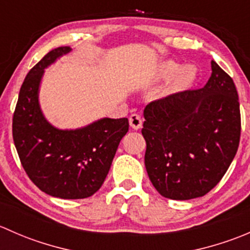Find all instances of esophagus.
Returning <instances> with one entry per match:
<instances>
[{
    "instance_id": "obj_1",
    "label": "esophagus",
    "mask_w": 250,
    "mask_h": 250,
    "mask_svg": "<svg viewBox=\"0 0 250 250\" xmlns=\"http://www.w3.org/2000/svg\"><path fill=\"white\" fill-rule=\"evenodd\" d=\"M129 125L133 129H140L141 125H143V117L140 115H138V113H133L129 117Z\"/></svg>"
}]
</instances>
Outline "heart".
Instances as JSON below:
<instances>
[{"label": "heart", "mask_w": 250, "mask_h": 250, "mask_svg": "<svg viewBox=\"0 0 250 250\" xmlns=\"http://www.w3.org/2000/svg\"><path fill=\"white\" fill-rule=\"evenodd\" d=\"M170 77L172 80L168 85V92H180L192 84L196 78V69L191 65H186L179 69V65L172 60H166L156 66L153 71L155 80H168Z\"/></svg>", "instance_id": "b5f03b06"}]
</instances>
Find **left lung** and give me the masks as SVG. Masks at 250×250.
Wrapping results in <instances>:
<instances>
[{
  "label": "left lung",
  "mask_w": 250,
  "mask_h": 250,
  "mask_svg": "<svg viewBox=\"0 0 250 250\" xmlns=\"http://www.w3.org/2000/svg\"><path fill=\"white\" fill-rule=\"evenodd\" d=\"M144 117L146 172L163 197H202L236 156L241 137L238 94L232 78L214 60L203 88L150 103Z\"/></svg>",
  "instance_id": "8db88e82"
}]
</instances>
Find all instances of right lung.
<instances>
[{
    "mask_svg": "<svg viewBox=\"0 0 250 250\" xmlns=\"http://www.w3.org/2000/svg\"><path fill=\"white\" fill-rule=\"evenodd\" d=\"M71 50L55 48L30 70L13 116L14 145L25 172L40 190L62 200L87 198L102 188L129 128L128 118L104 117L76 129L48 122L39 99L44 69Z\"/></svg>",
    "mask_w": 250,
    "mask_h": 250,
    "instance_id": "add662e5",
    "label": "right lung"
}]
</instances>
